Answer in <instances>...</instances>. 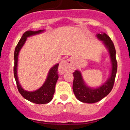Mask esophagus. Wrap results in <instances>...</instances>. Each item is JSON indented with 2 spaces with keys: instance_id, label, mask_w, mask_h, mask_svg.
Instances as JSON below:
<instances>
[{
  "instance_id": "34e87169",
  "label": "esophagus",
  "mask_w": 130,
  "mask_h": 130,
  "mask_svg": "<svg viewBox=\"0 0 130 130\" xmlns=\"http://www.w3.org/2000/svg\"><path fill=\"white\" fill-rule=\"evenodd\" d=\"M73 69L71 61L69 60H65L61 61L58 67V72L60 74H63Z\"/></svg>"
}]
</instances>
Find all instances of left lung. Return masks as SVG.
Segmentation results:
<instances>
[{
    "instance_id": "left-lung-1",
    "label": "left lung",
    "mask_w": 130,
    "mask_h": 130,
    "mask_svg": "<svg viewBox=\"0 0 130 130\" xmlns=\"http://www.w3.org/2000/svg\"><path fill=\"white\" fill-rule=\"evenodd\" d=\"M96 36L98 39L102 41L105 47L108 50L111 63V70L110 76L107 80L96 88L88 86L84 82L81 72L79 70H75L73 73L74 81L72 89L74 94L77 100L87 104H93L99 102L109 94L114 86L118 67L115 47L110 37L103 32L97 34Z\"/></svg>"
}]
</instances>
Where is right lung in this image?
<instances>
[{"mask_svg": "<svg viewBox=\"0 0 130 130\" xmlns=\"http://www.w3.org/2000/svg\"><path fill=\"white\" fill-rule=\"evenodd\" d=\"M44 31V30H38V31H31L28 30L23 34L22 37L18 43L14 50V75L17 84L19 92L23 96L24 99L32 103L37 104H46L50 102L52 100L53 96L55 93V86L58 79V63L56 64L50 69L46 80L44 84L39 89L33 91H28L23 88L19 82L18 77V56L20 50L25 44L28 37L35 35L39 34Z\"/></svg>", "mask_w": 130, "mask_h": 130, "instance_id": "obj_1", "label": "right lung"}]
</instances>
